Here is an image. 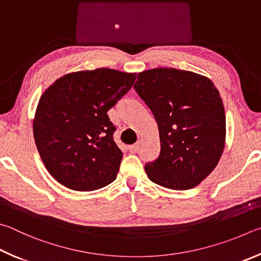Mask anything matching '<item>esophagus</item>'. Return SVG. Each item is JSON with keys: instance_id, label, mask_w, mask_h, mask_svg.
<instances>
[{"instance_id": "esophagus-1", "label": "esophagus", "mask_w": 261, "mask_h": 261, "mask_svg": "<svg viewBox=\"0 0 261 261\" xmlns=\"http://www.w3.org/2000/svg\"><path fill=\"white\" fill-rule=\"evenodd\" d=\"M140 147H141V142H138V143H135V144H133V145H129V147H128V149H129L130 152L135 153V152L139 151Z\"/></svg>"}]
</instances>
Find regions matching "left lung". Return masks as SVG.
Returning a JSON list of instances; mask_svg holds the SVG:
<instances>
[{"mask_svg": "<svg viewBox=\"0 0 261 261\" xmlns=\"http://www.w3.org/2000/svg\"><path fill=\"white\" fill-rule=\"evenodd\" d=\"M136 93L158 123L161 153L145 164L154 184L187 190L200 184L220 159L225 109L213 82L197 73L158 67L139 73Z\"/></svg>", "mask_w": 261, "mask_h": 261, "instance_id": "obj_1", "label": "left lung"}]
</instances>
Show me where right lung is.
I'll return each instance as SVG.
<instances>
[{
	"instance_id": "1",
	"label": "right lung",
	"mask_w": 261,
	"mask_h": 261,
	"mask_svg": "<svg viewBox=\"0 0 261 261\" xmlns=\"http://www.w3.org/2000/svg\"><path fill=\"white\" fill-rule=\"evenodd\" d=\"M136 74L111 68L59 77L41 96L33 123L36 148L48 172L72 190L114 181L122 151L108 111L132 88Z\"/></svg>"
}]
</instances>
